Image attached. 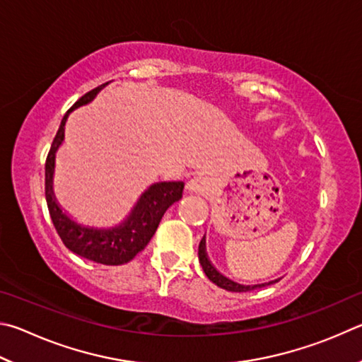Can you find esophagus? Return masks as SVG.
Here are the masks:
<instances>
[{"instance_id":"esophagus-1","label":"esophagus","mask_w":362,"mask_h":362,"mask_svg":"<svg viewBox=\"0 0 362 362\" xmlns=\"http://www.w3.org/2000/svg\"><path fill=\"white\" fill-rule=\"evenodd\" d=\"M187 191L192 194L205 195L211 191V182L204 176H194L192 180H189L187 182Z\"/></svg>"}]
</instances>
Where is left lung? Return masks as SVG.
Segmentation results:
<instances>
[{"label":"left lung","mask_w":362,"mask_h":362,"mask_svg":"<svg viewBox=\"0 0 362 362\" xmlns=\"http://www.w3.org/2000/svg\"><path fill=\"white\" fill-rule=\"evenodd\" d=\"M199 261L202 269H204L205 275L208 276V280L213 281L216 286L223 288L226 291H230V293H248V291H255V289H261L269 286V284H274L276 281H280V278L274 281H269V283H261V284H240L237 281L230 280V278L224 276L221 272L216 270V267L210 262V259L206 256V250H205V237L202 238V242L199 245Z\"/></svg>","instance_id":"1"}]
</instances>
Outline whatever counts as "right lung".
I'll use <instances>...</instances> for the list:
<instances>
[{
	"label": "right lung",
	"mask_w": 362,
	"mask_h": 362,
	"mask_svg": "<svg viewBox=\"0 0 362 362\" xmlns=\"http://www.w3.org/2000/svg\"><path fill=\"white\" fill-rule=\"evenodd\" d=\"M106 84L87 92L63 116L59 132H57L46 158V202L55 230L69 251L97 264L120 265L132 261L139 251L146 248V245L156 233L163 213L182 197L185 182L163 181L151 185L138 199L129 216L110 229L82 226L62 211L54 195L52 177L55 168V152L65 138L66 119L69 112L74 111L76 107L90 103Z\"/></svg>",
	"instance_id": "1"
}]
</instances>
